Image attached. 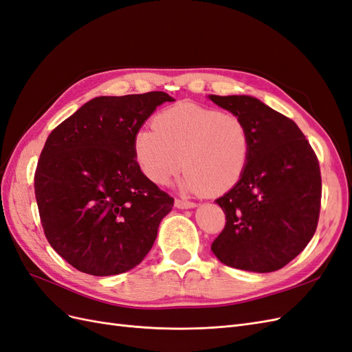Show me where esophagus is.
<instances>
[{"instance_id":"obj_1","label":"esophagus","mask_w":352,"mask_h":352,"mask_svg":"<svg viewBox=\"0 0 352 352\" xmlns=\"http://www.w3.org/2000/svg\"><path fill=\"white\" fill-rule=\"evenodd\" d=\"M175 206H177L178 209H190V208H195L196 204H195V202H188V200L175 199Z\"/></svg>"}]
</instances>
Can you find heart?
<instances>
[{"label": "heart", "mask_w": 352, "mask_h": 352, "mask_svg": "<svg viewBox=\"0 0 352 352\" xmlns=\"http://www.w3.org/2000/svg\"><path fill=\"white\" fill-rule=\"evenodd\" d=\"M152 125L135 133L133 152L140 170L153 184H168L184 166L178 182L182 192L219 196L246 173L250 135L240 116L179 103L159 112Z\"/></svg>", "instance_id": "obj_1"}]
</instances>
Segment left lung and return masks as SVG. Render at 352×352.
<instances>
[{
  "instance_id": "obj_1",
  "label": "left lung",
  "mask_w": 352,
  "mask_h": 352,
  "mask_svg": "<svg viewBox=\"0 0 352 352\" xmlns=\"http://www.w3.org/2000/svg\"><path fill=\"white\" fill-rule=\"evenodd\" d=\"M245 120L250 157L239 184L215 202L226 227L210 250L221 263L271 273L313 239L321 202L318 159L292 119L250 96H209Z\"/></svg>"
}]
</instances>
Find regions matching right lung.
<instances>
[{"mask_svg":"<svg viewBox=\"0 0 352 352\" xmlns=\"http://www.w3.org/2000/svg\"><path fill=\"white\" fill-rule=\"evenodd\" d=\"M164 91L102 96L56 126L35 170V197L48 243L91 276L138 265L152 249L174 199L140 170L134 135Z\"/></svg>","mask_w":352,"mask_h":352,"instance_id":"right-lung-1","label":"right lung"}]
</instances>
